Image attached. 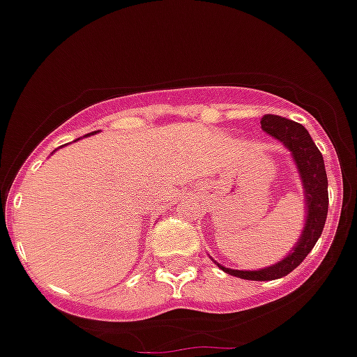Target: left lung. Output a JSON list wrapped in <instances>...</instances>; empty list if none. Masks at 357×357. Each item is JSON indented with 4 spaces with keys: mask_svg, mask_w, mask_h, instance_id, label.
<instances>
[{
    "mask_svg": "<svg viewBox=\"0 0 357 357\" xmlns=\"http://www.w3.org/2000/svg\"><path fill=\"white\" fill-rule=\"evenodd\" d=\"M260 126H262V131L280 140L293 156L294 165L298 169V176L302 179L305 204H307L305 225H303L296 246L277 264L259 269V271H238V269L225 268L221 264L217 266L231 277L244 278V280H277L289 275L294 268H298L314 248L316 241L320 238L328 210V183L324 156L302 123L282 119L277 114H264L260 120Z\"/></svg>",
    "mask_w": 357,
    "mask_h": 357,
    "instance_id": "left-lung-1",
    "label": "left lung"
}]
</instances>
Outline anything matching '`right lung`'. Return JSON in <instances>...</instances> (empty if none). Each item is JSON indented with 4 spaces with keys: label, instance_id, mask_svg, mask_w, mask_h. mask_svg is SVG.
<instances>
[{
    "label": "right lung",
    "instance_id": "1",
    "mask_svg": "<svg viewBox=\"0 0 357 357\" xmlns=\"http://www.w3.org/2000/svg\"><path fill=\"white\" fill-rule=\"evenodd\" d=\"M91 135H93V132H91Z\"/></svg>",
    "mask_w": 357,
    "mask_h": 357
}]
</instances>
